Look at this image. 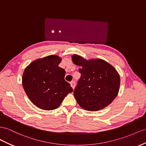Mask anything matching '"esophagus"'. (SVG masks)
<instances>
[{
    "instance_id": "esophagus-1",
    "label": "esophagus",
    "mask_w": 146,
    "mask_h": 146,
    "mask_svg": "<svg viewBox=\"0 0 146 146\" xmlns=\"http://www.w3.org/2000/svg\"><path fill=\"white\" fill-rule=\"evenodd\" d=\"M70 85H71V86H72V88L74 89V88H75V81H72L70 83Z\"/></svg>"
}]
</instances>
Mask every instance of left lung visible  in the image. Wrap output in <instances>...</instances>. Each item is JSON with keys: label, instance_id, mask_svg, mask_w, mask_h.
<instances>
[{"label": "left lung", "instance_id": "obj_1", "mask_svg": "<svg viewBox=\"0 0 146 146\" xmlns=\"http://www.w3.org/2000/svg\"><path fill=\"white\" fill-rule=\"evenodd\" d=\"M81 67L80 80L74 91L79 106L88 111H98L112 102L118 94L120 78L114 67L100 58L86 60L77 54L72 56Z\"/></svg>", "mask_w": 146, "mask_h": 146}]
</instances>
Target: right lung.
<instances>
[{
	"label": "right lung",
	"mask_w": 146,
	"mask_h": 146,
	"mask_svg": "<svg viewBox=\"0 0 146 146\" xmlns=\"http://www.w3.org/2000/svg\"><path fill=\"white\" fill-rule=\"evenodd\" d=\"M61 61L58 55H48L33 61L24 70V90L31 102L40 109H57L73 91L64 79L65 70L58 66Z\"/></svg>",
	"instance_id": "right-lung-1"
}]
</instances>
